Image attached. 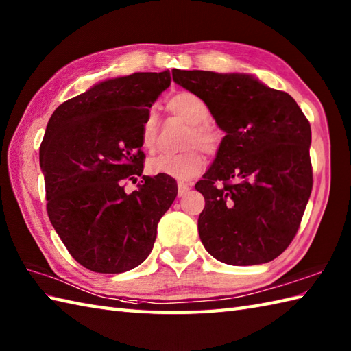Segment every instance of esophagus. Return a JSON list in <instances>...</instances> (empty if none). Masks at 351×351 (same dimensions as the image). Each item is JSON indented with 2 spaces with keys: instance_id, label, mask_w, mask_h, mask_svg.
Here are the masks:
<instances>
[{
  "instance_id": "obj_1",
  "label": "esophagus",
  "mask_w": 351,
  "mask_h": 351,
  "mask_svg": "<svg viewBox=\"0 0 351 351\" xmlns=\"http://www.w3.org/2000/svg\"><path fill=\"white\" fill-rule=\"evenodd\" d=\"M190 189H191L190 184L180 181V182H178V196H180V197H181V196H185V195H187V193L190 191Z\"/></svg>"
}]
</instances>
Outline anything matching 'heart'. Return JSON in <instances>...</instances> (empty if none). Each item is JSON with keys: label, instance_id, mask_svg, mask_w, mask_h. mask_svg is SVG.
I'll list each match as a JSON object with an SVG mask.
<instances>
[{"label": "heart", "instance_id": "1", "mask_svg": "<svg viewBox=\"0 0 351 351\" xmlns=\"http://www.w3.org/2000/svg\"><path fill=\"white\" fill-rule=\"evenodd\" d=\"M167 110L189 123L185 146L196 145L208 155H214L221 143L220 131L210 122L211 111L206 102L191 92H181L167 101ZM158 137V123L154 113H147L140 130L141 146L154 151ZM205 167V160L196 147L178 155L160 154L147 161V170L155 175H167L175 180H190Z\"/></svg>", "mask_w": 351, "mask_h": 351}]
</instances>
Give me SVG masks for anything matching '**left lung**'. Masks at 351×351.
I'll return each instance as SVG.
<instances>
[{
  "mask_svg": "<svg viewBox=\"0 0 351 351\" xmlns=\"http://www.w3.org/2000/svg\"><path fill=\"white\" fill-rule=\"evenodd\" d=\"M226 132L195 187L204 247L229 265L264 264L294 240L312 191L311 125L297 102L244 73L173 69Z\"/></svg>",
  "mask_w": 351,
  "mask_h": 351,
  "instance_id": "left-lung-1",
  "label": "left lung"
}]
</instances>
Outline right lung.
<instances>
[{"mask_svg":"<svg viewBox=\"0 0 351 351\" xmlns=\"http://www.w3.org/2000/svg\"><path fill=\"white\" fill-rule=\"evenodd\" d=\"M170 81L169 71L102 81L49 119L39 151L47 213L87 270L114 274L143 263L178 195L167 175H143L136 192L124 193V181L143 173L141 123Z\"/></svg>","mask_w":351,"mask_h":351,"instance_id":"add662e5","label":"right lung"}]
</instances>
